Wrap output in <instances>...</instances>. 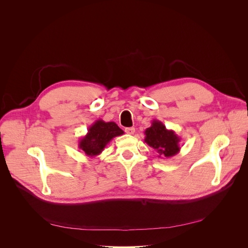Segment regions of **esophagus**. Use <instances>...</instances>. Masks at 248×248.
<instances>
[{
    "mask_svg": "<svg viewBox=\"0 0 248 248\" xmlns=\"http://www.w3.org/2000/svg\"><path fill=\"white\" fill-rule=\"evenodd\" d=\"M124 132H125L126 134H128V135H134L135 132H136V128H135L134 126H132V127H126V128L124 129Z\"/></svg>",
    "mask_w": 248,
    "mask_h": 248,
    "instance_id": "esophagus-1",
    "label": "esophagus"
}]
</instances>
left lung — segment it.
I'll return each instance as SVG.
<instances>
[{
	"instance_id": "obj_1",
	"label": "left lung",
	"mask_w": 248,
	"mask_h": 248,
	"mask_svg": "<svg viewBox=\"0 0 248 248\" xmlns=\"http://www.w3.org/2000/svg\"><path fill=\"white\" fill-rule=\"evenodd\" d=\"M145 135V142L158 153L159 158H172L181 150V138L173 129H168L166 125L158 120L152 122V125L146 129Z\"/></svg>"
}]
</instances>
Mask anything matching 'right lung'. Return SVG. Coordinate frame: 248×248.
Masks as SVG:
<instances>
[{
	"label": "right lung",
	"instance_id": "1",
	"mask_svg": "<svg viewBox=\"0 0 248 248\" xmlns=\"http://www.w3.org/2000/svg\"><path fill=\"white\" fill-rule=\"evenodd\" d=\"M124 135V131L113 122L95 121L88 127L87 134L78 141V148L89 158L100 155L108 142L115 137Z\"/></svg>",
	"mask_w": 248,
	"mask_h": 248
}]
</instances>
